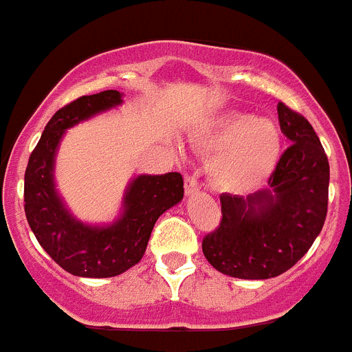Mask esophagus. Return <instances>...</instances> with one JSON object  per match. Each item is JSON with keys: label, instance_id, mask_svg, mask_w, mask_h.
<instances>
[{"label": "esophagus", "instance_id": "1", "mask_svg": "<svg viewBox=\"0 0 352 352\" xmlns=\"http://www.w3.org/2000/svg\"><path fill=\"white\" fill-rule=\"evenodd\" d=\"M199 190V183L195 179V176H190V174H185V192L188 195L195 194Z\"/></svg>", "mask_w": 352, "mask_h": 352}]
</instances>
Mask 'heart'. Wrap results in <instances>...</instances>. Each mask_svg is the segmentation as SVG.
I'll list each match as a JSON object with an SVG mask.
<instances>
[{
  "label": "heart",
  "mask_w": 352,
  "mask_h": 352,
  "mask_svg": "<svg viewBox=\"0 0 352 352\" xmlns=\"http://www.w3.org/2000/svg\"><path fill=\"white\" fill-rule=\"evenodd\" d=\"M203 144L214 151L210 179L227 192H247L268 178L280 158L282 135L272 121L227 113L204 132Z\"/></svg>",
  "instance_id": "1"
}]
</instances>
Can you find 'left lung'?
Returning <instances> with one entry per match:
<instances>
[{"instance_id":"obj_1","label":"left lung","mask_w":352,"mask_h":352,"mask_svg":"<svg viewBox=\"0 0 352 352\" xmlns=\"http://www.w3.org/2000/svg\"><path fill=\"white\" fill-rule=\"evenodd\" d=\"M280 130L291 141L268 190L241 199L222 194V219L203 238L208 263L234 278L263 280L292 268L309 252L328 213L329 164L307 118L278 102Z\"/></svg>"}]
</instances>
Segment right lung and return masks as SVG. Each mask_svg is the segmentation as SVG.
Returning a JSON list of instances; mask_svg holds the SVG:
<instances>
[{
    "label": "right lung",
    "mask_w": 352,
    "mask_h": 352,
    "mask_svg": "<svg viewBox=\"0 0 352 352\" xmlns=\"http://www.w3.org/2000/svg\"><path fill=\"white\" fill-rule=\"evenodd\" d=\"M116 89L79 96L51 118L38 144L31 151L24 174V211L31 231L65 272L88 278L125 273L144 256L155 222L183 199L179 173L138 176L125 195L121 219L107 227L77 222L54 190V155L65 130L79 121L121 104Z\"/></svg>",
    "instance_id": "obj_1"
}]
</instances>
